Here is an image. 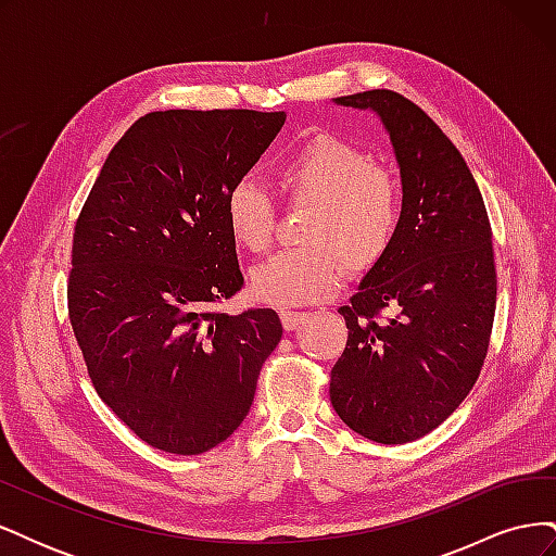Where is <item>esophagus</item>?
I'll list each match as a JSON object with an SVG mask.
<instances>
[{"instance_id": "34e87169", "label": "esophagus", "mask_w": 556, "mask_h": 556, "mask_svg": "<svg viewBox=\"0 0 556 556\" xmlns=\"http://www.w3.org/2000/svg\"><path fill=\"white\" fill-rule=\"evenodd\" d=\"M280 319H282L285 331H292V329H296L301 323H304L306 313H299V311H280Z\"/></svg>"}]
</instances>
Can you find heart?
Wrapping results in <instances>:
<instances>
[{
  "label": "heart",
  "instance_id": "heart-1",
  "mask_svg": "<svg viewBox=\"0 0 556 556\" xmlns=\"http://www.w3.org/2000/svg\"><path fill=\"white\" fill-rule=\"evenodd\" d=\"M276 176L285 197L313 211L301 233L306 245L280 250L252 268L257 301L280 308L315 304L339 290L343 264L359 274L392 248L401 223L399 185L357 146L319 134L285 157ZM225 217L241 248L262 252L271 243L276 211L255 180L231 185Z\"/></svg>",
  "mask_w": 556,
  "mask_h": 556
}]
</instances>
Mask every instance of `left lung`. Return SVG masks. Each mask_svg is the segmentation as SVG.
I'll return each mask as SVG.
<instances>
[{
    "instance_id": "left-lung-1",
    "label": "left lung",
    "mask_w": 556,
    "mask_h": 556,
    "mask_svg": "<svg viewBox=\"0 0 556 556\" xmlns=\"http://www.w3.org/2000/svg\"><path fill=\"white\" fill-rule=\"evenodd\" d=\"M333 104L378 115L401 176V223L339 313L348 325L329 396L368 441L422 439L473 390L496 308L492 227L478 182L431 117L399 92Z\"/></svg>"
}]
</instances>
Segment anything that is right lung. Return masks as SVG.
Masks as SVG:
<instances>
[{
  "instance_id": "add662e5",
  "label": "right lung",
  "mask_w": 556,
  "mask_h": 556,
  "mask_svg": "<svg viewBox=\"0 0 556 556\" xmlns=\"http://www.w3.org/2000/svg\"><path fill=\"white\" fill-rule=\"evenodd\" d=\"M285 111H155L109 153L72 250L70 317L97 394L141 441L201 454L241 427L276 311L213 313L241 290L225 197Z\"/></svg>"
}]
</instances>
